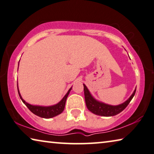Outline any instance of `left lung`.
Returning a JSON list of instances; mask_svg holds the SVG:
<instances>
[{
	"instance_id": "8db88e82",
	"label": "left lung",
	"mask_w": 154,
	"mask_h": 154,
	"mask_svg": "<svg viewBox=\"0 0 154 154\" xmlns=\"http://www.w3.org/2000/svg\"><path fill=\"white\" fill-rule=\"evenodd\" d=\"M84 86V94H85V100L86 106L88 109L94 114L101 116H113L118 114V113L122 112L127 106L129 105L130 101L132 100L133 97L136 93V88L135 89L133 94L131 96L124 102L123 103L120 104L118 105H111L108 104L104 103L103 102L97 100L96 98H94V96L91 95L90 91L87 89L86 85L83 84Z\"/></svg>"
}]
</instances>
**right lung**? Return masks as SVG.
<instances>
[{"label":"right lung","mask_w":154,"mask_h":154,"mask_svg":"<svg viewBox=\"0 0 154 154\" xmlns=\"http://www.w3.org/2000/svg\"><path fill=\"white\" fill-rule=\"evenodd\" d=\"M18 65H19V63H18ZM17 87H18V92L19 94V96L21 99V100L23 101V103L27 106V108L32 112L33 113H34L35 115L44 118H51L53 117H55L56 116L60 114L64 111L65 106L66 100H67L68 95H69L70 91L72 90V87L69 89V91H67V93L65 94V96L63 97L62 100H61L59 103L54 105L51 106H40V105H31L27 103L25 100H23L22 96H21L19 89H18V82H17Z\"/></svg>","instance_id":"obj_1"}]
</instances>
